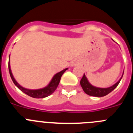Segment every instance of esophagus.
Instances as JSON below:
<instances>
[{
	"label": "esophagus",
	"mask_w": 133,
	"mask_h": 133,
	"mask_svg": "<svg viewBox=\"0 0 133 133\" xmlns=\"http://www.w3.org/2000/svg\"><path fill=\"white\" fill-rule=\"evenodd\" d=\"M72 66H73V64H72Z\"/></svg>",
	"instance_id": "esophagus-1"
}]
</instances>
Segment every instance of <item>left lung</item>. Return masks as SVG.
Here are the masks:
<instances>
[{"label":"left lung","mask_w":133,"mask_h":133,"mask_svg":"<svg viewBox=\"0 0 133 133\" xmlns=\"http://www.w3.org/2000/svg\"><path fill=\"white\" fill-rule=\"evenodd\" d=\"M123 73H124V72H123ZM123 73L122 75V77L118 80V82H117L115 84H113L112 86L108 88H99L92 85L89 82V81H88L87 78L86 77L84 73L83 78H81L80 83H81V85L82 87V88H83L84 92L86 94H87L88 95H90V96H92V97H102L107 95L108 94L110 93V92H112V90L117 87L118 84H119L122 77H123Z\"/></svg>","instance_id":"1"}]
</instances>
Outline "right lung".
<instances>
[{"label": "right lung", "instance_id": "1", "mask_svg": "<svg viewBox=\"0 0 133 133\" xmlns=\"http://www.w3.org/2000/svg\"><path fill=\"white\" fill-rule=\"evenodd\" d=\"M9 58H10V56H9ZM68 69H65L64 70H61V72L56 73V75H54V77H52V80L50 81L49 84H48L46 87L43 88V89H35V90H31V89H28L26 88L23 87L22 86L20 85L15 78H14L13 75L12 73L11 69H10V60L9 61V73H10V77H11L12 80L13 81L14 84L20 89V90L23 92L24 93L26 94L27 95H29L30 97H33V98H44L46 97L51 94L53 93L56 89L57 87H58L59 82L61 81V78L62 77V75H63L66 70H67Z\"/></svg>", "mask_w": 133, "mask_h": 133}]
</instances>
